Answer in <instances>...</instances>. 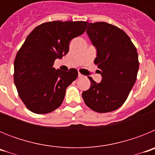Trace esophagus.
I'll use <instances>...</instances> for the list:
<instances>
[{
  "mask_svg": "<svg viewBox=\"0 0 155 155\" xmlns=\"http://www.w3.org/2000/svg\"><path fill=\"white\" fill-rule=\"evenodd\" d=\"M82 77H84V75H82L81 74L78 73V78H82Z\"/></svg>",
  "mask_w": 155,
  "mask_h": 155,
  "instance_id": "obj_1",
  "label": "esophagus"
}]
</instances>
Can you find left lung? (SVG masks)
Returning <instances> with one entry per match:
<instances>
[{
  "instance_id": "1",
  "label": "left lung",
  "mask_w": 155,
  "mask_h": 155,
  "mask_svg": "<svg viewBox=\"0 0 155 155\" xmlns=\"http://www.w3.org/2000/svg\"><path fill=\"white\" fill-rule=\"evenodd\" d=\"M86 32L96 49L94 62L102 79L97 83L88 77L91 87L82 92V98L97 113L112 112L125 102L135 84L137 51L125 31L109 23H88Z\"/></svg>"
}]
</instances>
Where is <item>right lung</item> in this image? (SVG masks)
I'll use <instances>...</instances> for the list:
<instances>
[{
  "label": "right lung",
  "instance_id": "obj_1",
  "mask_svg": "<svg viewBox=\"0 0 155 155\" xmlns=\"http://www.w3.org/2000/svg\"><path fill=\"white\" fill-rule=\"evenodd\" d=\"M87 21H49L32 30L17 53L14 81L22 102L37 114L51 113L60 107L66 89L78 78L74 68L56 70V59L69 51V43L82 35Z\"/></svg>",
  "mask_w": 155,
  "mask_h": 155
}]
</instances>
